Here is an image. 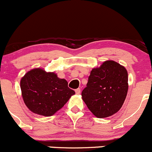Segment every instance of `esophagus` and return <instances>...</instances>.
Returning a JSON list of instances; mask_svg holds the SVG:
<instances>
[{"label":"esophagus","instance_id":"1","mask_svg":"<svg viewBox=\"0 0 152 152\" xmlns=\"http://www.w3.org/2000/svg\"><path fill=\"white\" fill-rule=\"evenodd\" d=\"M75 93L77 94H80V88L75 89Z\"/></svg>","mask_w":152,"mask_h":152}]
</instances>
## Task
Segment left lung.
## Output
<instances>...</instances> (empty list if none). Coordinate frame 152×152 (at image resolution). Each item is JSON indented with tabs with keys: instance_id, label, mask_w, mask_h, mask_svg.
<instances>
[{
	"instance_id": "1",
	"label": "left lung",
	"mask_w": 152,
	"mask_h": 152,
	"mask_svg": "<svg viewBox=\"0 0 152 152\" xmlns=\"http://www.w3.org/2000/svg\"><path fill=\"white\" fill-rule=\"evenodd\" d=\"M126 68L112 60L105 61L91 71L82 99L97 118L116 113L122 107L128 91Z\"/></svg>"
}]
</instances>
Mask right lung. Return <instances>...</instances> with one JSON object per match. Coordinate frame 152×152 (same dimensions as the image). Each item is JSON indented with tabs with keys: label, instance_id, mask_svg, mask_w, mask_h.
Returning a JSON list of instances; mask_svg holds the SVG:
<instances>
[{
	"label": "right lung",
	"instance_id": "right-lung-1",
	"mask_svg": "<svg viewBox=\"0 0 152 152\" xmlns=\"http://www.w3.org/2000/svg\"><path fill=\"white\" fill-rule=\"evenodd\" d=\"M20 88L28 108L44 116L54 115L75 94L65 79L42 68L28 72L20 80Z\"/></svg>",
	"mask_w": 152,
	"mask_h": 152
}]
</instances>
